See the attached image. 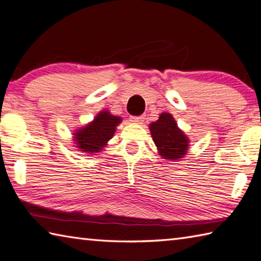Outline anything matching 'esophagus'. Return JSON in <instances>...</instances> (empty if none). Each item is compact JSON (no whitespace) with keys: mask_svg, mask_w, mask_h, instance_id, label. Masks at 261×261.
I'll return each mask as SVG.
<instances>
[{"mask_svg":"<svg viewBox=\"0 0 261 261\" xmlns=\"http://www.w3.org/2000/svg\"><path fill=\"white\" fill-rule=\"evenodd\" d=\"M144 116H131L130 121L134 122V123H137V124H140V123L144 122Z\"/></svg>","mask_w":261,"mask_h":261,"instance_id":"34e87169","label":"esophagus"}]
</instances>
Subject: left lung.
Instances as JSON below:
<instances>
[{
	"mask_svg": "<svg viewBox=\"0 0 261 261\" xmlns=\"http://www.w3.org/2000/svg\"><path fill=\"white\" fill-rule=\"evenodd\" d=\"M149 131L163 159L176 161L186 155L189 140L170 113H162L158 121L150 123Z\"/></svg>",
	"mask_w": 261,
	"mask_h": 261,
	"instance_id": "left-lung-1",
	"label": "left lung"
}]
</instances>
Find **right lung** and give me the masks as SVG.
Wrapping results in <instances>:
<instances>
[{
    "label": "right lung",
    "mask_w": 261,
    "mask_h": 261,
    "mask_svg": "<svg viewBox=\"0 0 261 261\" xmlns=\"http://www.w3.org/2000/svg\"><path fill=\"white\" fill-rule=\"evenodd\" d=\"M121 121V117L112 115L108 111L100 112L92 122L74 132L75 145L83 153H98L113 138Z\"/></svg>",
    "instance_id": "right-lung-1"
}]
</instances>
